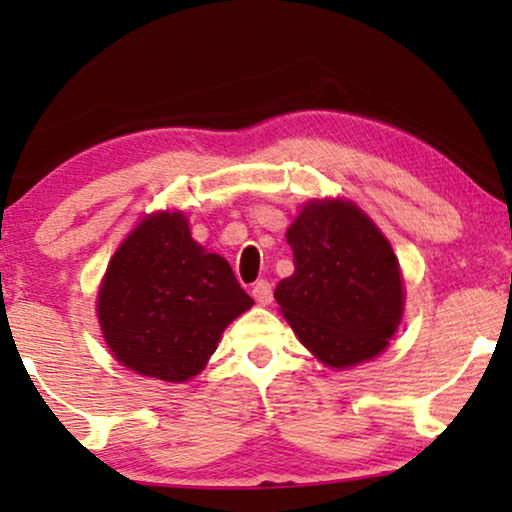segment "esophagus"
Wrapping results in <instances>:
<instances>
[{
  "instance_id": "obj_1",
  "label": "esophagus",
  "mask_w": 512,
  "mask_h": 512,
  "mask_svg": "<svg viewBox=\"0 0 512 512\" xmlns=\"http://www.w3.org/2000/svg\"><path fill=\"white\" fill-rule=\"evenodd\" d=\"M251 296H254L258 305H270L272 303V284L261 279V282H256L254 289H251Z\"/></svg>"
}]
</instances>
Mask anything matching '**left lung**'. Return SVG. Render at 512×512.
<instances>
[{
  "label": "left lung",
  "instance_id": "1",
  "mask_svg": "<svg viewBox=\"0 0 512 512\" xmlns=\"http://www.w3.org/2000/svg\"><path fill=\"white\" fill-rule=\"evenodd\" d=\"M286 242L296 270L275 298L300 342L333 368L380 354L403 314L401 270L387 237L349 202L312 200Z\"/></svg>",
  "mask_w": 512,
  "mask_h": 512
}]
</instances>
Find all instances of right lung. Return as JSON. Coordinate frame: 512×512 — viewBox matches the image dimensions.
Instances as JSON below:
<instances>
[{"label": "right lung", "mask_w": 512, "mask_h": 512, "mask_svg": "<svg viewBox=\"0 0 512 512\" xmlns=\"http://www.w3.org/2000/svg\"><path fill=\"white\" fill-rule=\"evenodd\" d=\"M254 300L226 258L207 254L181 214H153L111 258L97 296L104 340L139 375L186 382Z\"/></svg>", "instance_id": "1"}]
</instances>
